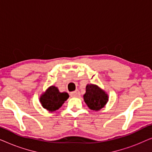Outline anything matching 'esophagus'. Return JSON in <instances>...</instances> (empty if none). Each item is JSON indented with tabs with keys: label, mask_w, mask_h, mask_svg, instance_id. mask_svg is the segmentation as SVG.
Returning a JSON list of instances; mask_svg holds the SVG:
<instances>
[{
	"label": "esophagus",
	"mask_w": 152,
	"mask_h": 152,
	"mask_svg": "<svg viewBox=\"0 0 152 152\" xmlns=\"http://www.w3.org/2000/svg\"><path fill=\"white\" fill-rule=\"evenodd\" d=\"M70 95H71L72 97H78L80 96V93L78 90H76L75 91H73V92H72L71 93H70Z\"/></svg>",
	"instance_id": "esophagus-1"
}]
</instances>
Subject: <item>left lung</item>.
Here are the masks:
<instances>
[{
  "label": "left lung",
  "mask_w": 152,
  "mask_h": 152,
  "mask_svg": "<svg viewBox=\"0 0 152 152\" xmlns=\"http://www.w3.org/2000/svg\"><path fill=\"white\" fill-rule=\"evenodd\" d=\"M84 99L89 109L99 111L104 107L109 100V96L104 91L95 84H87Z\"/></svg>",
  "instance_id": "8db88e82"
}]
</instances>
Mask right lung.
Returning a JSON list of instances; mask_svg holds the SVG:
<instances>
[{
    "instance_id": "1",
    "label": "right lung",
    "mask_w": 152,
    "mask_h": 152,
    "mask_svg": "<svg viewBox=\"0 0 152 152\" xmlns=\"http://www.w3.org/2000/svg\"><path fill=\"white\" fill-rule=\"evenodd\" d=\"M68 97L67 93L59 92L57 87L51 86L41 95L40 102L44 109L53 112L59 109Z\"/></svg>"
}]
</instances>
